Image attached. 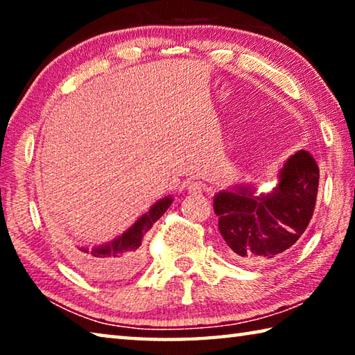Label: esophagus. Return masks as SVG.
<instances>
[{
	"label": "esophagus",
	"instance_id": "1",
	"mask_svg": "<svg viewBox=\"0 0 355 355\" xmlns=\"http://www.w3.org/2000/svg\"><path fill=\"white\" fill-rule=\"evenodd\" d=\"M186 189H188L191 194H200L203 191V184L200 182H197V180H191V182L186 184Z\"/></svg>",
	"mask_w": 355,
	"mask_h": 355
}]
</instances>
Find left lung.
<instances>
[{"instance_id":"obj_1","label":"left lung","mask_w":355,"mask_h":355,"mask_svg":"<svg viewBox=\"0 0 355 355\" xmlns=\"http://www.w3.org/2000/svg\"><path fill=\"white\" fill-rule=\"evenodd\" d=\"M320 167L307 150L288 158L271 194L254 196L248 189L219 192L214 213L232 260L260 264L293 248L313 216Z\"/></svg>"}]
</instances>
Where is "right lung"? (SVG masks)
Returning <instances> with one entry per match:
<instances>
[{"label":"right lung","instance_id":"1","mask_svg":"<svg viewBox=\"0 0 355 355\" xmlns=\"http://www.w3.org/2000/svg\"><path fill=\"white\" fill-rule=\"evenodd\" d=\"M172 197H164L142 214L127 232L122 233L116 241L111 244L100 245V248L86 249L80 248L73 252L76 264L83 268L89 275L105 280H117L128 277L133 274L142 261L141 244L144 235L152 228V225L166 213L171 207Z\"/></svg>","mask_w":355,"mask_h":355}]
</instances>
